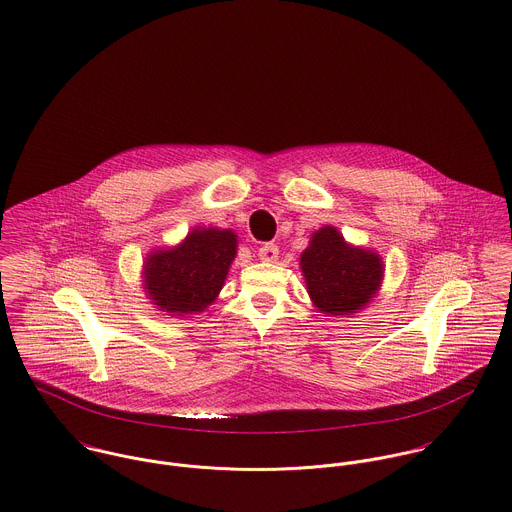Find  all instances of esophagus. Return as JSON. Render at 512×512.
<instances>
[{"mask_svg":"<svg viewBox=\"0 0 512 512\" xmlns=\"http://www.w3.org/2000/svg\"><path fill=\"white\" fill-rule=\"evenodd\" d=\"M259 259L267 263H275L279 259V247L275 243H265L259 247Z\"/></svg>","mask_w":512,"mask_h":512,"instance_id":"esophagus-1","label":"esophagus"}]
</instances>
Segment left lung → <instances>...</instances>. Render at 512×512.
Here are the masks:
<instances>
[{
  "label": "left lung",
  "instance_id": "1",
  "mask_svg": "<svg viewBox=\"0 0 512 512\" xmlns=\"http://www.w3.org/2000/svg\"><path fill=\"white\" fill-rule=\"evenodd\" d=\"M300 269L314 306L328 316H347L367 306L385 271L375 251L349 245L332 226L312 235L300 255Z\"/></svg>",
  "mask_w": 512,
  "mask_h": 512
}]
</instances>
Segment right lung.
<instances>
[{
    "instance_id": "1",
    "label": "right lung",
    "mask_w": 512,
    "mask_h": 512,
    "mask_svg": "<svg viewBox=\"0 0 512 512\" xmlns=\"http://www.w3.org/2000/svg\"><path fill=\"white\" fill-rule=\"evenodd\" d=\"M235 253L237 235L231 229H192L180 245L147 257L145 292L163 312H204L220 294Z\"/></svg>"
}]
</instances>
